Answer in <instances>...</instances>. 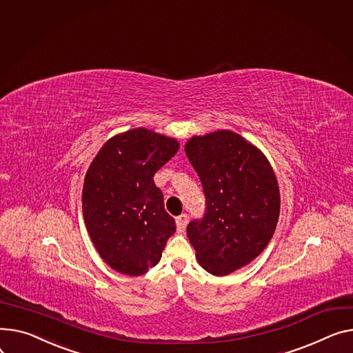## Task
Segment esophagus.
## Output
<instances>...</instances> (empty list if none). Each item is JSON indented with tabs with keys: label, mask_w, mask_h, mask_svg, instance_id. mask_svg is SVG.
<instances>
[{
	"label": "esophagus",
	"mask_w": 353,
	"mask_h": 353,
	"mask_svg": "<svg viewBox=\"0 0 353 353\" xmlns=\"http://www.w3.org/2000/svg\"><path fill=\"white\" fill-rule=\"evenodd\" d=\"M189 223V216L187 214H180L179 217H176V224H177V230L180 232H183L185 230V225Z\"/></svg>",
	"instance_id": "1"
}]
</instances>
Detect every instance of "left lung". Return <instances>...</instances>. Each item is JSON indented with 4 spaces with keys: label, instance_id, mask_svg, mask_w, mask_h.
I'll use <instances>...</instances> for the list:
<instances>
[{
    "label": "left lung",
    "instance_id": "left-lung-1",
    "mask_svg": "<svg viewBox=\"0 0 353 353\" xmlns=\"http://www.w3.org/2000/svg\"><path fill=\"white\" fill-rule=\"evenodd\" d=\"M185 154L205 197L201 219L187 225L200 265L213 275L236 271L268 245L279 216L278 181L267 157L240 134L194 136Z\"/></svg>",
    "mask_w": 353,
    "mask_h": 353
}]
</instances>
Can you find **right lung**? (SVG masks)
Wrapping results in <instances>:
<instances>
[{
	"label": "right lung",
	"instance_id": "obj_1",
	"mask_svg": "<svg viewBox=\"0 0 353 353\" xmlns=\"http://www.w3.org/2000/svg\"><path fill=\"white\" fill-rule=\"evenodd\" d=\"M179 150L177 140L139 128L112 137L89 166L83 220L103 261L126 275H143L176 231L164 210L156 172Z\"/></svg>",
	"mask_w": 353,
	"mask_h": 353
}]
</instances>
